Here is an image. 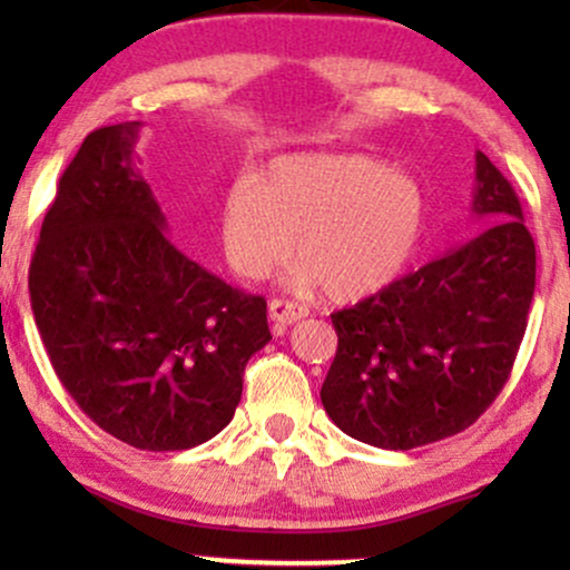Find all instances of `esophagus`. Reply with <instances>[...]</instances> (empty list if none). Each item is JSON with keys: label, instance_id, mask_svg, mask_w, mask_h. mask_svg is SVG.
I'll return each instance as SVG.
<instances>
[{"label": "esophagus", "instance_id": "obj_1", "mask_svg": "<svg viewBox=\"0 0 570 570\" xmlns=\"http://www.w3.org/2000/svg\"><path fill=\"white\" fill-rule=\"evenodd\" d=\"M267 316L276 324H297L299 318L307 316V307L299 303H289V299H271L267 305Z\"/></svg>", "mask_w": 570, "mask_h": 570}]
</instances>
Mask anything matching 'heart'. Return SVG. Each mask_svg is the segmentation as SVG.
Instances as JSON below:
<instances>
[{"label":"heart","instance_id":"heart-1","mask_svg":"<svg viewBox=\"0 0 570 570\" xmlns=\"http://www.w3.org/2000/svg\"><path fill=\"white\" fill-rule=\"evenodd\" d=\"M426 225V193L370 155H286L240 176L219 206V235L240 276L263 278L297 248L289 284L356 299L394 281Z\"/></svg>","mask_w":570,"mask_h":570}]
</instances>
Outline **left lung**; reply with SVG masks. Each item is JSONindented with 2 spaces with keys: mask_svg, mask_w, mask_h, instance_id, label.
<instances>
[{
  "mask_svg": "<svg viewBox=\"0 0 570 570\" xmlns=\"http://www.w3.org/2000/svg\"><path fill=\"white\" fill-rule=\"evenodd\" d=\"M472 214L488 230L332 313L337 353L322 385L335 426L412 450L469 429L507 383L535 289V246L512 185L476 153Z\"/></svg>",
  "mask_w": 570,
  "mask_h": 570,
  "instance_id": "1",
  "label": "left lung"
}]
</instances>
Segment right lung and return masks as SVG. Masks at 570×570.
<instances>
[{
    "label": "right lung",
    "mask_w": 570,
    "mask_h": 570,
    "mask_svg": "<svg viewBox=\"0 0 570 570\" xmlns=\"http://www.w3.org/2000/svg\"><path fill=\"white\" fill-rule=\"evenodd\" d=\"M141 122L85 136L29 267L58 381L96 426L139 450H187L233 421L267 303L179 252L134 160Z\"/></svg>",
    "instance_id": "right-lung-1"
}]
</instances>
